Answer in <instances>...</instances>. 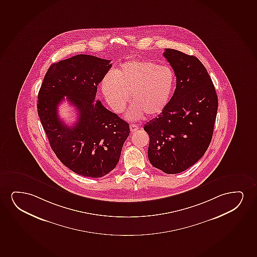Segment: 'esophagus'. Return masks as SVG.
Wrapping results in <instances>:
<instances>
[{
    "label": "esophagus",
    "instance_id": "esophagus-1",
    "mask_svg": "<svg viewBox=\"0 0 257 257\" xmlns=\"http://www.w3.org/2000/svg\"><path fill=\"white\" fill-rule=\"evenodd\" d=\"M130 130L132 133H134V132L139 130V126H138L137 124L132 123V124H130Z\"/></svg>",
    "mask_w": 257,
    "mask_h": 257
}]
</instances>
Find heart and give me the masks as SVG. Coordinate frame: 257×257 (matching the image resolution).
Listing matches in <instances>:
<instances>
[{
	"instance_id": "heart-1",
	"label": "heart",
	"mask_w": 257,
	"mask_h": 257,
	"mask_svg": "<svg viewBox=\"0 0 257 257\" xmlns=\"http://www.w3.org/2000/svg\"><path fill=\"white\" fill-rule=\"evenodd\" d=\"M175 83L168 66L146 60H131L120 65L117 73L103 77L102 90L107 103L117 113L124 109L132 95L134 103L127 117L140 119L145 114L157 117L166 110Z\"/></svg>"
}]
</instances>
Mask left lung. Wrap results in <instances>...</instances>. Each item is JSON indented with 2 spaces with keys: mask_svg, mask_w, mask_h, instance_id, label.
<instances>
[{
  "mask_svg": "<svg viewBox=\"0 0 257 257\" xmlns=\"http://www.w3.org/2000/svg\"><path fill=\"white\" fill-rule=\"evenodd\" d=\"M174 69L176 88L162 113L144 127L148 159L164 173L187 170L206 153L213 137L218 97L210 76L197 57L179 50L163 53Z\"/></svg>",
  "mask_w": 257,
  "mask_h": 257,
  "instance_id": "1",
  "label": "left lung"
}]
</instances>
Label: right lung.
<instances>
[{
    "label": "right lung",
    "mask_w": 257,
    "mask_h": 257,
    "mask_svg": "<svg viewBox=\"0 0 257 257\" xmlns=\"http://www.w3.org/2000/svg\"><path fill=\"white\" fill-rule=\"evenodd\" d=\"M110 60L77 55L51 64L41 85L37 111L50 147L65 167L84 177L100 178L119 161L129 123L95 101ZM76 107L77 122L68 127L58 115L64 97Z\"/></svg>",
    "instance_id": "1"
}]
</instances>
